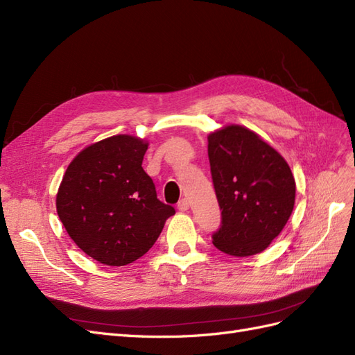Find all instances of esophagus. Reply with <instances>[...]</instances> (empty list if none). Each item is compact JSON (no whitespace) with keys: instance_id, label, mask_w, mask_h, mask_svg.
<instances>
[{"instance_id":"esophagus-1","label":"esophagus","mask_w":355,"mask_h":355,"mask_svg":"<svg viewBox=\"0 0 355 355\" xmlns=\"http://www.w3.org/2000/svg\"><path fill=\"white\" fill-rule=\"evenodd\" d=\"M177 208L180 211H187L189 210V201L187 199H181V201L178 202V205H177Z\"/></svg>"}]
</instances>
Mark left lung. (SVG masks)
I'll list each match as a JSON object with an SVG mask.
<instances>
[{
	"instance_id": "1",
	"label": "left lung",
	"mask_w": 355,
	"mask_h": 355,
	"mask_svg": "<svg viewBox=\"0 0 355 355\" xmlns=\"http://www.w3.org/2000/svg\"><path fill=\"white\" fill-rule=\"evenodd\" d=\"M207 139L222 210L213 244L231 257L257 255L285 228L294 210L293 172L280 153L244 125H225Z\"/></svg>"
}]
</instances>
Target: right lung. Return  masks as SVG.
Instances as JSON below:
<instances>
[{
    "instance_id": "add662e5",
    "label": "right lung",
    "mask_w": 355,
    "mask_h": 355,
    "mask_svg": "<svg viewBox=\"0 0 355 355\" xmlns=\"http://www.w3.org/2000/svg\"><path fill=\"white\" fill-rule=\"evenodd\" d=\"M148 142L115 135L88 145L70 162L57 193L69 237L88 257L121 267L156 243L174 207L160 202L142 168Z\"/></svg>"
}]
</instances>
